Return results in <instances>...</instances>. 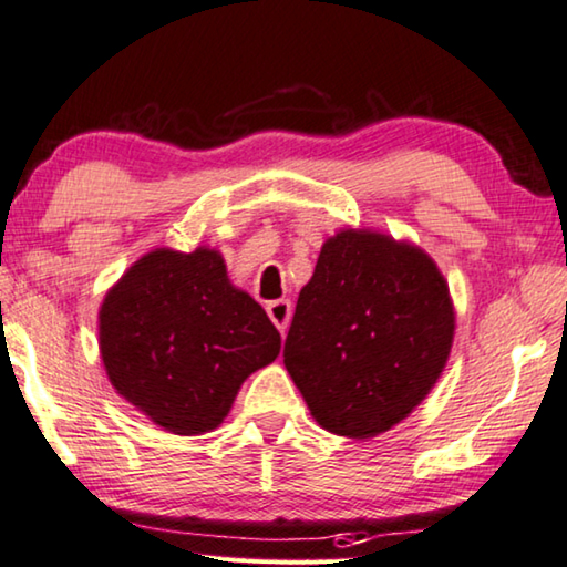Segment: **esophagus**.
<instances>
[{"instance_id":"obj_1","label":"esophagus","mask_w":567,"mask_h":567,"mask_svg":"<svg viewBox=\"0 0 567 567\" xmlns=\"http://www.w3.org/2000/svg\"><path fill=\"white\" fill-rule=\"evenodd\" d=\"M266 311H268L270 322L278 327V332L286 334V327H289V319H291V301L289 299L268 301L266 303Z\"/></svg>"}]
</instances>
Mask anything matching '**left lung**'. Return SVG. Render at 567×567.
I'll list each match as a JSON object with an SVG mask.
<instances>
[{
  "instance_id": "1",
  "label": "left lung",
  "mask_w": 567,
  "mask_h": 567,
  "mask_svg": "<svg viewBox=\"0 0 567 567\" xmlns=\"http://www.w3.org/2000/svg\"><path fill=\"white\" fill-rule=\"evenodd\" d=\"M453 303L430 256L379 233L334 235L303 286L284 365L327 432L373 437L440 379Z\"/></svg>"
}]
</instances>
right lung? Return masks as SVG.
Listing matches in <instances>:
<instances>
[{"label": "right lung", "mask_w": 567, "mask_h": 567, "mask_svg": "<svg viewBox=\"0 0 567 567\" xmlns=\"http://www.w3.org/2000/svg\"><path fill=\"white\" fill-rule=\"evenodd\" d=\"M100 348L120 396L168 432L202 434L252 371L274 363L281 334L229 284L217 250H155L106 293Z\"/></svg>", "instance_id": "add662e5"}]
</instances>
